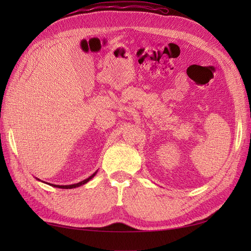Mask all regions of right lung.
Masks as SVG:
<instances>
[{
    "mask_svg": "<svg viewBox=\"0 0 251 251\" xmlns=\"http://www.w3.org/2000/svg\"><path fill=\"white\" fill-rule=\"evenodd\" d=\"M97 172H98V170H97ZM97 172H95L92 176H89V177H88L87 179H85V180L81 181V182H78V183L69 184V185H58V184H51V183H50V185L54 186V188H59V189H74V188H77V186H81V185H83V184H85V183H87L90 179H93V178L95 177V176H96V174H97ZM36 179H37V178H36ZM37 180H40V179H37ZM40 181H41V180H40Z\"/></svg>",
    "mask_w": 251,
    "mask_h": 251,
    "instance_id": "add662e5",
    "label": "right lung"
}]
</instances>
